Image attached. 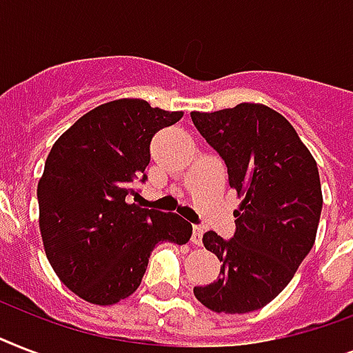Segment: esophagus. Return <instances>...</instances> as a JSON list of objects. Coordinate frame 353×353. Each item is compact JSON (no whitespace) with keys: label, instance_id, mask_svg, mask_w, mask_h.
Instances as JSON below:
<instances>
[{"label":"esophagus","instance_id":"34e87169","mask_svg":"<svg viewBox=\"0 0 353 353\" xmlns=\"http://www.w3.org/2000/svg\"><path fill=\"white\" fill-rule=\"evenodd\" d=\"M201 238H203V229L198 225L192 227V238H190V241H192L194 245H201Z\"/></svg>","mask_w":353,"mask_h":353}]
</instances>
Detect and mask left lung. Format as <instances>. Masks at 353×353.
<instances>
[{
	"instance_id": "8db88e82",
	"label": "left lung",
	"mask_w": 353,
	"mask_h": 353,
	"mask_svg": "<svg viewBox=\"0 0 353 353\" xmlns=\"http://www.w3.org/2000/svg\"><path fill=\"white\" fill-rule=\"evenodd\" d=\"M190 117L225 161L241 199L232 240L203 234L205 249L223 265L218 280L194 288V295L216 313L254 312L290 284L315 243L323 209L317 163L288 119L263 104Z\"/></svg>"
}]
</instances>
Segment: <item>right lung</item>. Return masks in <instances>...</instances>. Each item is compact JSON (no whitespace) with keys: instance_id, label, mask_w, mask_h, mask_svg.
I'll list each match as a JSON object with an SVG mask.
<instances>
[{"instance_id":"right-lung-1","label":"right lung","mask_w":353,"mask_h":353,"mask_svg":"<svg viewBox=\"0 0 353 353\" xmlns=\"http://www.w3.org/2000/svg\"><path fill=\"white\" fill-rule=\"evenodd\" d=\"M181 117L119 99L82 115L52 144L38 181L40 232L51 268L80 299L117 304L141 285L157 243L190 240L181 216L130 203L133 179H146L152 137Z\"/></svg>"}]
</instances>
